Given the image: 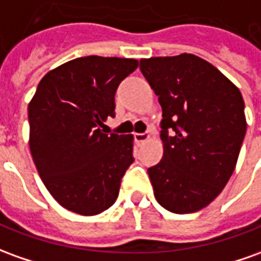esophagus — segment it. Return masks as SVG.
Returning <instances> with one entry per match:
<instances>
[{"mask_svg":"<svg viewBox=\"0 0 261 261\" xmlns=\"http://www.w3.org/2000/svg\"><path fill=\"white\" fill-rule=\"evenodd\" d=\"M146 141H149V135L148 134H135V142L138 145H142Z\"/></svg>","mask_w":261,"mask_h":261,"instance_id":"esophagus-1","label":"esophagus"}]
</instances>
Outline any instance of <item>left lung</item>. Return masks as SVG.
I'll return each instance as SVG.
<instances>
[{
	"instance_id": "left-lung-1",
	"label": "left lung",
	"mask_w": 261,
	"mask_h": 261,
	"mask_svg": "<svg viewBox=\"0 0 261 261\" xmlns=\"http://www.w3.org/2000/svg\"><path fill=\"white\" fill-rule=\"evenodd\" d=\"M139 68L163 112V156L148 169L154 197L172 213L199 212L234 172L247 127L243 96L193 54L141 59ZM168 130L175 134L169 137Z\"/></svg>"
}]
</instances>
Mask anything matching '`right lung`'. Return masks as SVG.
<instances>
[{
	"label": "right lung",
	"instance_id": "right-lung-1",
	"mask_svg": "<svg viewBox=\"0 0 261 261\" xmlns=\"http://www.w3.org/2000/svg\"><path fill=\"white\" fill-rule=\"evenodd\" d=\"M138 59L76 58L39 81L28 105L30 150L41 180L69 212L95 216L118 199L134 162V135L105 134L115 92Z\"/></svg>",
	"mask_w": 261,
	"mask_h": 261
}]
</instances>
